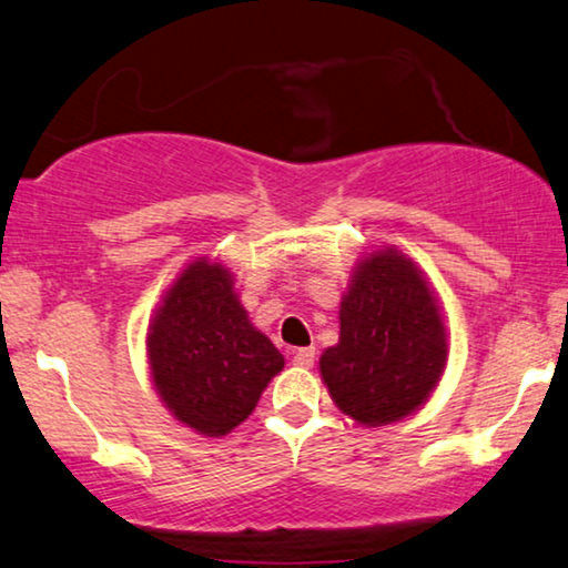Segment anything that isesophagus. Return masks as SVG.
Listing matches in <instances>:
<instances>
[{"label":"esophagus","mask_w":568,"mask_h":568,"mask_svg":"<svg viewBox=\"0 0 568 568\" xmlns=\"http://www.w3.org/2000/svg\"><path fill=\"white\" fill-rule=\"evenodd\" d=\"M294 365H300V368H312L314 365L312 347H300V351H294Z\"/></svg>","instance_id":"esophagus-1"}]
</instances>
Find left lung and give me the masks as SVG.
<instances>
[{"label":"left lung","instance_id":"left-lung-1","mask_svg":"<svg viewBox=\"0 0 568 568\" xmlns=\"http://www.w3.org/2000/svg\"><path fill=\"white\" fill-rule=\"evenodd\" d=\"M447 365L439 304L412 258L383 248L355 266L339 302V339L320 357L337 408L383 426L414 414Z\"/></svg>","mask_w":568,"mask_h":568}]
</instances>
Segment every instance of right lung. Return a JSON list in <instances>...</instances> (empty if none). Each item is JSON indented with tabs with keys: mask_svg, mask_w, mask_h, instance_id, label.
<instances>
[{
	"mask_svg": "<svg viewBox=\"0 0 568 568\" xmlns=\"http://www.w3.org/2000/svg\"><path fill=\"white\" fill-rule=\"evenodd\" d=\"M156 394L170 414L205 436L246 422L284 355L251 325L233 276L197 258L164 294L146 335Z\"/></svg>",
	"mask_w": 568,
	"mask_h": 568,
	"instance_id": "add662e5",
	"label": "right lung"
}]
</instances>
